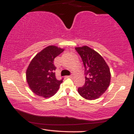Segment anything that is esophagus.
Listing matches in <instances>:
<instances>
[{
	"label": "esophagus",
	"mask_w": 134,
	"mask_h": 134,
	"mask_svg": "<svg viewBox=\"0 0 134 134\" xmlns=\"http://www.w3.org/2000/svg\"><path fill=\"white\" fill-rule=\"evenodd\" d=\"M72 76H66V77H67V78H72Z\"/></svg>",
	"instance_id": "obj_1"
}]
</instances>
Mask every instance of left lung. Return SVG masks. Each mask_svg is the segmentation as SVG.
<instances>
[{
	"mask_svg": "<svg viewBox=\"0 0 134 134\" xmlns=\"http://www.w3.org/2000/svg\"><path fill=\"white\" fill-rule=\"evenodd\" d=\"M85 68V84L78 88L81 96L89 100L99 98L110 86L111 73L104 58L87 46L75 48Z\"/></svg>",
	"mask_w": 134,
	"mask_h": 134,
	"instance_id": "1",
	"label": "left lung"
}]
</instances>
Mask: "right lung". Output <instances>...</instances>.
Segmentation results:
<instances>
[{
	"label": "right lung",
	"mask_w": 134,
	"mask_h": 134,
	"mask_svg": "<svg viewBox=\"0 0 134 134\" xmlns=\"http://www.w3.org/2000/svg\"><path fill=\"white\" fill-rule=\"evenodd\" d=\"M64 49L50 45L35 55L26 70L27 82L31 90L38 96L49 98L57 93L63 82L55 77L53 62Z\"/></svg>",
	"instance_id": "right-lung-1"
}]
</instances>
